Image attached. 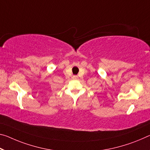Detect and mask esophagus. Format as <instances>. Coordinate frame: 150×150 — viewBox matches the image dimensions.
<instances>
[{"label": "esophagus", "instance_id": "esophagus-1", "mask_svg": "<svg viewBox=\"0 0 150 150\" xmlns=\"http://www.w3.org/2000/svg\"><path fill=\"white\" fill-rule=\"evenodd\" d=\"M72 78H73V79H77V78H78V76H77V75H73Z\"/></svg>", "mask_w": 150, "mask_h": 150}]
</instances>
